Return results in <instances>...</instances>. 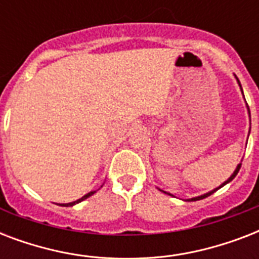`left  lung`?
Instances as JSON below:
<instances>
[{
	"label": "left lung",
	"instance_id": "8db88e82",
	"mask_svg": "<svg viewBox=\"0 0 259 259\" xmlns=\"http://www.w3.org/2000/svg\"><path fill=\"white\" fill-rule=\"evenodd\" d=\"M235 78H237V76H235ZM237 80H238V78H237ZM238 84H239V86H241V82H239V80H238ZM241 90H242V87H241ZM246 105H247V103H246ZM247 110H249V106H247ZM249 114H250V110H249ZM249 133H250V132H249ZM241 165H242V164H238L237 169L234 170V173H233V175H231V176H230L229 179H227V180H226L225 183H223V184L221 185V187H218V188H215V189H213V191H211V192H207V193H204V195H201V196L192 197V199H189V201H196V200H201V199H204V197L209 196V195H212L213 192H217L218 189H219V188H222V187H223V185H226V184H227V183H230V181L233 180L234 177L237 176V175H238V172H239V169H241ZM162 192H164V191H162ZM165 193H166V192H165ZM169 195H170V193H169Z\"/></svg>",
	"mask_w": 259,
	"mask_h": 259
}]
</instances>
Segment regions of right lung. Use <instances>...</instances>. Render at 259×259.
I'll return each instance as SVG.
<instances>
[{
    "mask_svg": "<svg viewBox=\"0 0 259 259\" xmlns=\"http://www.w3.org/2000/svg\"><path fill=\"white\" fill-rule=\"evenodd\" d=\"M94 193H95V191H91V192H89V193H87V195H84V196H83V197L78 199V200L72 201V203H67V204H60V205H63V207H71V205L76 204V203H80V201H83V200H84V199H87V197H90V196H91V195H94Z\"/></svg>",
    "mask_w": 259,
    "mask_h": 259,
    "instance_id": "obj_1",
    "label": "right lung"
}]
</instances>
